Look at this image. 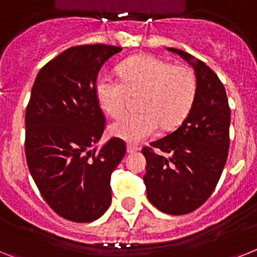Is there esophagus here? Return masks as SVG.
<instances>
[{
  "instance_id": "esophagus-1",
  "label": "esophagus",
  "mask_w": 257,
  "mask_h": 257,
  "mask_svg": "<svg viewBox=\"0 0 257 257\" xmlns=\"http://www.w3.org/2000/svg\"><path fill=\"white\" fill-rule=\"evenodd\" d=\"M137 150H139V146L137 145H132V144H128V145H126V152H128L129 154L136 153Z\"/></svg>"
}]
</instances>
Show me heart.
<instances>
[{"label":"heart","mask_w":257,"mask_h":257,"mask_svg":"<svg viewBox=\"0 0 257 257\" xmlns=\"http://www.w3.org/2000/svg\"><path fill=\"white\" fill-rule=\"evenodd\" d=\"M120 81L100 77L95 94L100 108L120 115L129 99L139 98L137 113H125L108 126L112 137L139 144L162 129L178 126L195 102L197 82L188 66H172L152 56L133 57L118 66Z\"/></svg>","instance_id":"b5f03b06"}]
</instances>
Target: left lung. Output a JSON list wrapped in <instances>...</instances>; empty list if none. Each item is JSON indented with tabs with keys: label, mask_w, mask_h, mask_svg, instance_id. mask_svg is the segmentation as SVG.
<instances>
[{
	"label": "left lung",
	"mask_w": 257,
	"mask_h": 257,
	"mask_svg": "<svg viewBox=\"0 0 257 257\" xmlns=\"http://www.w3.org/2000/svg\"><path fill=\"white\" fill-rule=\"evenodd\" d=\"M169 51L195 70L196 98L179 128L150 144L169 157L155 155L151 148L142 149L146 158L144 183L155 208L180 215L200 208L221 178L230 145V107L222 82L205 62L180 49Z\"/></svg>",
	"instance_id": "1"
}]
</instances>
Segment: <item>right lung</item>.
Masks as SVG:
<instances>
[{
	"instance_id": "obj_1",
	"label": "right lung",
	"mask_w": 257,
	"mask_h": 257,
	"mask_svg": "<svg viewBox=\"0 0 257 257\" xmlns=\"http://www.w3.org/2000/svg\"><path fill=\"white\" fill-rule=\"evenodd\" d=\"M121 51L77 45L45 64L26 108V159L47 204L62 218L92 222L111 205L112 171L125 155L120 139L94 148L105 118L95 94L98 73Z\"/></svg>"
}]
</instances>
